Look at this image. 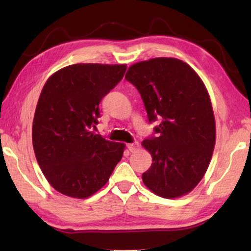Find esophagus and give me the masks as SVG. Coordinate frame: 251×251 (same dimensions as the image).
<instances>
[{
  "instance_id": "esophagus-1",
  "label": "esophagus",
  "mask_w": 251,
  "mask_h": 251,
  "mask_svg": "<svg viewBox=\"0 0 251 251\" xmlns=\"http://www.w3.org/2000/svg\"><path fill=\"white\" fill-rule=\"evenodd\" d=\"M127 148H128V151L131 152H135L138 151L139 145L138 143H131V144H127Z\"/></svg>"
}]
</instances>
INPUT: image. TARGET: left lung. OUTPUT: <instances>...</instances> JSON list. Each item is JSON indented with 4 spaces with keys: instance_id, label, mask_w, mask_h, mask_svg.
Listing matches in <instances>:
<instances>
[{
    "instance_id": "1",
    "label": "left lung",
    "mask_w": 251,
    "mask_h": 251,
    "mask_svg": "<svg viewBox=\"0 0 251 251\" xmlns=\"http://www.w3.org/2000/svg\"><path fill=\"white\" fill-rule=\"evenodd\" d=\"M125 78L137 88L148 121H161L142 145L152 164L143 181L157 196L177 198L198 185L209 166L216 123L209 94L198 74L174 57H156L129 66Z\"/></svg>"
}]
</instances>
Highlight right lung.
<instances>
[{
	"label": "right lung",
	"instance_id": "obj_1",
	"mask_svg": "<svg viewBox=\"0 0 251 251\" xmlns=\"http://www.w3.org/2000/svg\"><path fill=\"white\" fill-rule=\"evenodd\" d=\"M126 64H74L46 80L32 127L33 148L55 190L84 199L108 181L125 144L106 141L92 128L103 97L120 83Z\"/></svg>",
	"mask_w": 251,
	"mask_h": 251
}]
</instances>
